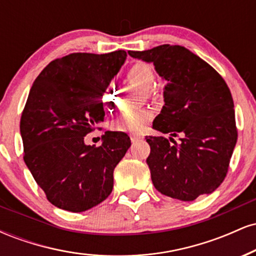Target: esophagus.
<instances>
[{
  "instance_id": "esophagus-1",
  "label": "esophagus",
  "mask_w": 256,
  "mask_h": 256,
  "mask_svg": "<svg viewBox=\"0 0 256 256\" xmlns=\"http://www.w3.org/2000/svg\"><path fill=\"white\" fill-rule=\"evenodd\" d=\"M130 138H131L132 142H136V140H140V136H138V134H131Z\"/></svg>"
}]
</instances>
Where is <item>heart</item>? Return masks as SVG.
I'll list each match as a JSON object with an SVG mask.
<instances>
[{
  "instance_id": "1",
  "label": "heart",
  "mask_w": 256,
  "mask_h": 256,
  "mask_svg": "<svg viewBox=\"0 0 256 256\" xmlns=\"http://www.w3.org/2000/svg\"><path fill=\"white\" fill-rule=\"evenodd\" d=\"M128 78L131 82L140 85L144 90H149L155 83V72L150 64L144 62H137L132 64L128 71ZM116 86L113 82L107 84L101 95V102L107 112L114 110V96H116ZM148 95L152 96V91H148ZM152 119L150 110H142L136 112L122 113L112 122V128L119 132H131L138 134L146 128V125Z\"/></svg>"
}]
</instances>
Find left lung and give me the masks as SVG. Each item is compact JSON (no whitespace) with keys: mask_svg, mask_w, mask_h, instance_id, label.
<instances>
[{"mask_svg":"<svg viewBox=\"0 0 256 256\" xmlns=\"http://www.w3.org/2000/svg\"><path fill=\"white\" fill-rule=\"evenodd\" d=\"M152 62L167 80L165 106L152 128L179 138L146 136V158L152 184L164 195L194 201L213 192L222 183L237 142L234 100L230 89L210 64L180 46L128 52Z\"/></svg>","mask_w":256,"mask_h":256,"instance_id":"left-lung-1","label":"left lung"}]
</instances>
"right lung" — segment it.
Segmentation results:
<instances>
[{
    "instance_id": "add662e5",
    "label": "right lung",
    "mask_w": 256,
    "mask_h": 256,
    "mask_svg": "<svg viewBox=\"0 0 256 256\" xmlns=\"http://www.w3.org/2000/svg\"><path fill=\"white\" fill-rule=\"evenodd\" d=\"M126 56L73 52L46 64L32 85L20 119L24 161L58 208L84 212L112 192L130 137L107 131L100 146H86L84 137L104 122L101 95Z\"/></svg>"
}]
</instances>
